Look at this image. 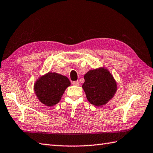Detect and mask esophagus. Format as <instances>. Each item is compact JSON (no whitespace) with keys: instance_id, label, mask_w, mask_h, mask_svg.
Here are the masks:
<instances>
[{"instance_id":"obj_1","label":"esophagus","mask_w":153,"mask_h":153,"mask_svg":"<svg viewBox=\"0 0 153 153\" xmlns=\"http://www.w3.org/2000/svg\"><path fill=\"white\" fill-rule=\"evenodd\" d=\"M72 84L74 85H76V86H79V82L78 81H75V82H72Z\"/></svg>"}]
</instances>
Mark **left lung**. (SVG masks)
<instances>
[{
  "label": "left lung",
  "mask_w": 153,
  "mask_h": 153,
  "mask_svg": "<svg viewBox=\"0 0 153 153\" xmlns=\"http://www.w3.org/2000/svg\"><path fill=\"white\" fill-rule=\"evenodd\" d=\"M82 88L88 101L96 106L106 105L116 94L118 87L112 74L105 67L90 70L84 76Z\"/></svg>",
  "instance_id": "left-lung-1"
}]
</instances>
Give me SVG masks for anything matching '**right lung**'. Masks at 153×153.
<instances>
[{
  "label": "right lung",
  "mask_w": 153,
  "mask_h": 153,
  "mask_svg": "<svg viewBox=\"0 0 153 153\" xmlns=\"http://www.w3.org/2000/svg\"><path fill=\"white\" fill-rule=\"evenodd\" d=\"M71 83L66 76L49 71L39 77L33 86L39 100L48 107L60 102L63 94Z\"/></svg>",
  "instance_id": "1"
}]
</instances>
